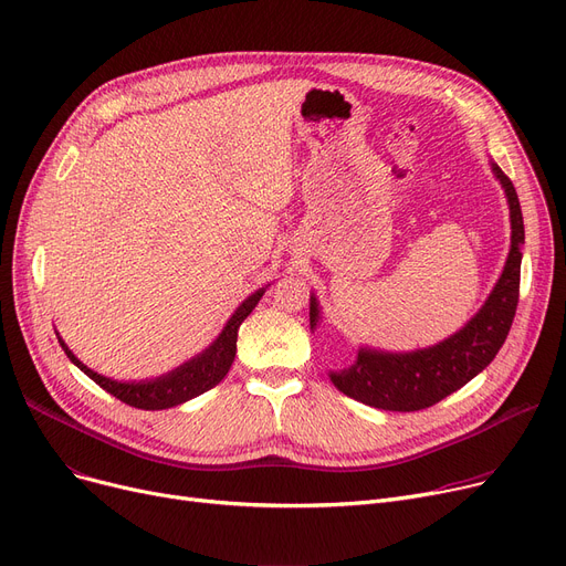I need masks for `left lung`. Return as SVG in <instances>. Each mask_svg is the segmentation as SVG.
Segmentation results:
<instances>
[{"label": "left lung", "instance_id": "obj_1", "mask_svg": "<svg viewBox=\"0 0 566 566\" xmlns=\"http://www.w3.org/2000/svg\"><path fill=\"white\" fill-rule=\"evenodd\" d=\"M491 167L510 201L512 250L486 305L457 335L424 350L378 353L363 348L353 367L331 374L335 388L346 397L382 410H422L463 388L468 380L491 365L502 348L518 305L525 229L514 184L495 163ZM316 318L318 305L316 298H312L310 323L316 325Z\"/></svg>", "mask_w": 566, "mask_h": 566}]
</instances>
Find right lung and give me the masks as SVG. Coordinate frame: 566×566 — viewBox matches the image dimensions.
Listing matches in <instances>:
<instances>
[{
	"label": "right lung",
	"instance_id": "obj_1",
	"mask_svg": "<svg viewBox=\"0 0 566 566\" xmlns=\"http://www.w3.org/2000/svg\"><path fill=\"white\" fill-rule=\"evenodd\" d=\"M261 295H263V289L252 293L250 298L233 312V316L229 318L222 335L213 342V346H208L201 355H197V358H192L190 363L174 369L171 374H165L154 380L118 382V380L105 378L88 367H84L62 339H59V344H62L64 353L69 355L73 365H77L88 378L98 382L103 390H107L118 401H124L133 408H142V410H163V408H171V406L184 403L192 397L203 395L206 390L216 388V385L227 376V371L235 358L238 328H241V323L256 307Z\"/></svg>",
	"mask_w": 566,
	"mask_h": 566
}]
</instances>
